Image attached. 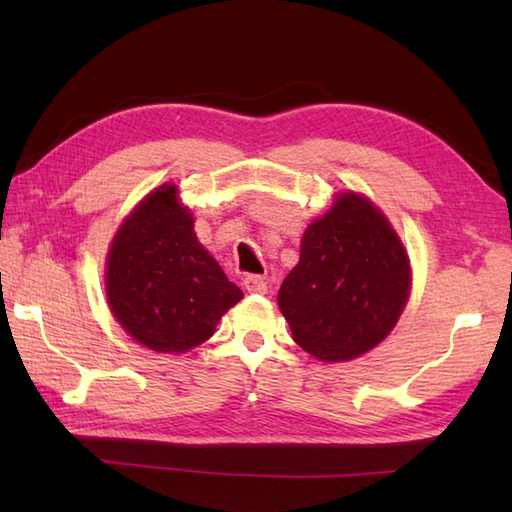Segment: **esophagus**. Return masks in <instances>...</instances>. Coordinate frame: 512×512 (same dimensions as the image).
Wrapping results in <instances>:
<instances>
[{
	"mask_svg": "<svg viewBox=\"0 0 512 512\" xmlns=\"http://www.w3.org/2000/svg\"><path fill=\"white\" fill-rule=\"evenodd\" d=\"M244 288H246L248 292H253V295H266V292H268L266 279L259 277V275H248V277L244 279Z\"/></svg>",
	"mask_w": 512,
	"mask_h": 512,
	"instance_id": "34e87169",
	"label": "esophagus"
}]
</instances>
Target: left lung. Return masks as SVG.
Returning <instances> with one entry per match:
<instances>
[{
    "instance_id": "left-lung-1",
    "label": "left lung",
    "mask_w": 512,
    "mask_h": 512,
    "mask_svg": "<svg viewBox=\"0 0 512 512\" xmlns=\"http://www.w3.org/2000/svg\"><path fill=\"white\" fill-rule=\"evenodd\" d=\"M409 259L372 202L343 193L301 239L279 288L292 339L321 361H350L394 328L409 297Z\"/></svg>"
}]
</instances>
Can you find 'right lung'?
Here are the masks:
<instances>
[{
  "label": "right lung",
  "mask_w": 512,
  "mask_h": 512,
  "mask_svg": "<svg viewBox=\"0 0 512 512\" xmlns=\"http://www.w3.org/2000/svg\"><path fill=\"white\" fill-rule=\"evenodd\" d=\"M244 297L193 233L176 184H162L127 217L107 255V301L132 339L180 354L211 339Z\"/></svg>",
  "instance_id": "obj_1"
}]
</instances>
